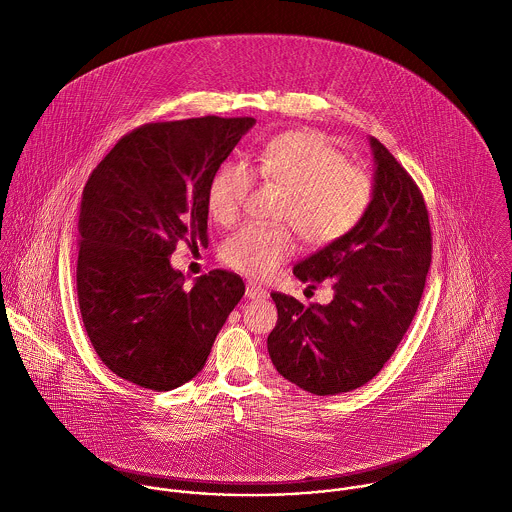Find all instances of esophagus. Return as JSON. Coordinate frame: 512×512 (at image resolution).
Listing matches in <instances>:
<instances>
[{
  "label": "esophagus",
  "instance_id": "obj_1",
  "mask_svg": "<svg viewBox=\"0 0 512 512\" xmlns=\"http://www.w3.org/2000/svg\"><path fill=\"white\" fill-rule=\"evenodd\" d=\"M245 297L247 299H265L267 297V291L263 287H259L257 283H247L245 287Z\"/></svg>",
  "mask_w": 512,
  "mask_h": 512
}]
</instances>
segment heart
Returning <instances> with one entry per match:
<instances>
[{"mask_svg": "<svg viewBox=\"0 0 512 512\" xmlns=\"http://www.w3.org/2000/svg\"><path fill=\"white\" fill-rule=\"evenodd\" d=\"M263 181L283 187L275 221L291 225L305 243L321 247L347 235L365 215L371 201V179L313 131H287L273 137L257 157ZM253 171L243 161H227L207 191V209L215 223L239 221ZM287 225H247L221 247L223 261L249 277L265 279L295 253Z\"/></svg>", "mask_w": 512, "mask_h": 512, "instance_id": "obj_1", "label": "heart"}]
</instances>
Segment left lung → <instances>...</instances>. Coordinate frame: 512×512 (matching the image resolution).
<instances>
[{"mask_svg": "<svg viewBox=\"0 0 512 512\" xmlns=\"http://www.w3.org/2000/svg\"><path fill=\"white\" fill-rule=\"evenodd\" d=\"M373 193L361 221L293 267L303 283L333 281L329 305L303 307L271 293L277 325L269 357L287 381L313 395L369 383L407 333L431 267V225L421 191L389 149L369 137Z\"/></svg>", "mask_w": 512, "mask_h": 512, "instance_id": "1", "label": "left lung"}]
</instances>
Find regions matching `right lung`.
<instances>
[{
    "mask_svg": "<svg viewBox=\"0 0 512 512\" xmlns=\"http://www.w3.org/2000/svg\"><path fill=\"white\" fill-rule=\"evenodd\" d=\"M253 117L147 123L93 169L79 209L77 299L87 337L117 377L171 391L205 365L245 283L209 271L185 289L171 253L207 245V191Z\"/></svg>",
    "mask_w": 512,
    "mask_h": 512,
    "instance_id": "1",
    "label": "right lung"
}]
</instances>
